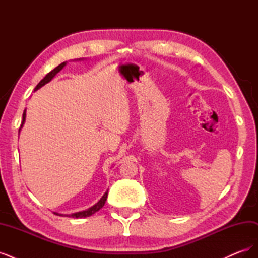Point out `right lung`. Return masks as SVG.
Returning <instances> with one entry per match:
<instances>
[{
    "label": "right lung",
    "instance_id": "obj_1",
    "mask_svg": "<svg viewBox=\"0 0 258 258\" xmlns=\"http://www.w3.org/2000/svg\"><path fill=\"white\" fill-rule=\"evenodd\" d=\"M77 60H84V58H80V59H77ZM67 66V61L66 62H62L61 64H59L57 68H54L52 71H50L47 75H46L44 79L38 83L37 85H36V87L34 88V91H36V90H38L40 88H42L44 85H46L47 83H49L54 76L57 75V73H59L62 69H63L64 67ZM25 121H26V110H25V112H23V114H22V122H21V126H20V128H19V134H20V131H21V128L23 127V124H25ZM107 192H108V189L105 191V194L103 195L102 197H101V199L97 202V204L95 205V206H92L91 208H89V209H87V210H84V211H81V212H76V213H72V214H66V215H63V214H59V213H57V212H54V214H57V215H61V216H69V217H75V218H79V217H88V216H90V215H92V214H95L96 212H98V211L101 209V208H103V206H104V204H105V201H106V198H107Z\"/></svg>",
    "mask_w": 258,
    "mask_h": 258
}]
</instances>
